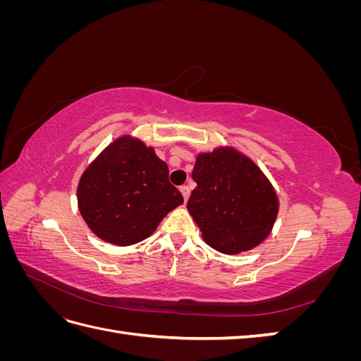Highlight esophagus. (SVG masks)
Returning a JSON list of instances; mask_svg holds the SVG:
<instances>
[{"mask_svg":"<svg viewBox=\"0 0 361 361\" xmlns=\"http://www.w3.org/2000/svg\"><path fill=\"white\" fill-rule=\"evenodd\" d=\"M180 192H182V195H183L185 202H187L188 197H190V187H188V185H182V187H180Z\"/></svg>","mask_w":361,"mask_h":361,"instance_id":"obj_1","label":"esophagus"}]
</instances>
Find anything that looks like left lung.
Instances as JSON below:
<instances>
[{"label":"left lung","instance_id":"8db88e82","mask_svg":"<svg viewBox=\"0 0 361 361\" xmlns=\"http://www.w3.org/2000/svg\"><path fill=\"white\" fill-rule=\"evenodd\" d=\"M192 179L197 187L187 207L207 245L236 255L255 248L269 235L279 200L253 161L233 149H216L197 157Z\"/></svg>","mask_w":361,"mask_h":361}]
</instances>
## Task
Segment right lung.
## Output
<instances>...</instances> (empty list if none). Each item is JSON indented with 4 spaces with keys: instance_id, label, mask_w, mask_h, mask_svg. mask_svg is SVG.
<instances>
[{
    "instance_id": "right-lung-1",
    "label": "right lung",
    "mask_w": 361,
    "mask_h": 361,
    "mask_svg": "<svg viewBox=\"0 0 361 361\" xmlns=\"http://www.w3.org/2000/svg\"><path fill=\"white\" fill-rule=\"evenodd\" d=\"M183 203L169 180V167L143 141L122 137L84 171L80 212L106 243L133 245L154 233L161 220Z\"/></svg>"
}]
</instances>
